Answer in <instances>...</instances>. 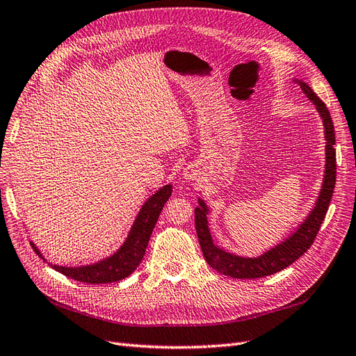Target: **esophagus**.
<instances>
[{
	"label": "esophagus",
	"mask_w": 356,
	"mask_h": 356,
	"mask_svg": "<svg viewBox=\"0 0 356 356\" xmlns=\"http://www.w3.org/2000/svg\"><path fill=\"white\" fill-rule=\"evenodd\" d=\"M182 177H184L186 181H195L199 177V169L196 166H188L184 170V174H182Z\"/></svg>",
	"instance_id": "esophagus-1"
}]
</instances>
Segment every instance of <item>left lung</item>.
I'll return each instance as SVG.
<instances>
[{"instance_id":"left-lung-1","label":"left lung","mask_w":356,"mask_h":356,"mask_svg":"<svg viewBox=\"0 0 356 356\" xmlns=\"http://www.w3.org/2000/svg\"><path fill=\"white\" fill-rule=\"evenodd\" d=\"M293 81L300 86V89L306 95V98L315 105L322 120V126H324L325 170L321 191L314 209L309 212L305 221L298 225L296 232L291 233L282 242L268 248L267 251L257 257L238 255L215 245L208 220L211 208L208 207L207 202L199 197V207L195 209V222L203 257L212 268L225 276L236 279H257L284 270L285 267L293 264L297 258L303 255L312 246V243H314L321 224L324 221L325 213L328 211L334 186H336V149H334L336 135H334V124L327 105L318 98L310 86L298 79H293Z\"/></svg>"}]
</instances>
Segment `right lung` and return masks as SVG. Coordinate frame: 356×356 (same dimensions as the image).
I'll return each instance as SVG.
<instances>
[{
  "mask_svg": "<svg viewBox=\"0 0 356 356\" xmlns=\"http://www.w3.org/2000/svg\"><path fill=\"white\" fill-rule=\"evenodd\" d=\"M172 195V186L166 184L160 187L157 191H154L149 196L144 204L136 213L135 221L129 229V233L126 236L124 242L118 246L113 254L108 257L102 258V260L84 264V266H59L49 263L51 268H55L56 272L65 275L74 281L86 282V284H110L122 281V279L127 277L135 272V268L143 261V257L145 254L147 245L152 236L154 225L159 220V215L163 209L165 203L169 200ZM32 250L37 252L38 257L47 263V258L41 254L38 246L31 242Z\"/></svg>",
  "mask_w": 356,
  "mask_h": 356,
  "instance_id": "right-lung-1",
  "label": "right lung"
}]
</instances>
